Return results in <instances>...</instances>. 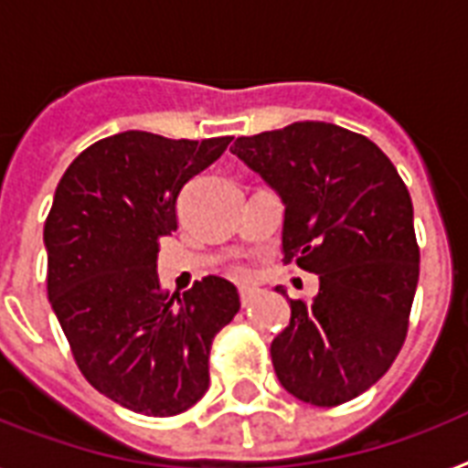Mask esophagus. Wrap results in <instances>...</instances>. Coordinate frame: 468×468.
<instances>
[{
    "mask_svg": "<svg viewBox=\"0 0 468 468\" xmlns=\"http://www.w3.org/2000/svg\"><path fill=\"white\" fill-rule=\"evenodd\" d=\"M255 289H240V303L242 306H250V301L255 299Z\"/></svg>",
    "mask_w": 468,
    "mask_h": 468,
    "instance_id": "esophagus-1",
    "label": "esophagus"
}]
</instances>
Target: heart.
I'll use <instances>...</instances> for the list:
<instances>
[{"label":"heart","mask_w":468,"mask_h":468,"mask_svg":"<svg viewBox=\"0 0 468 468\" xmlns=\"http://www.w3.org/2000/svg\"><path fill=\"white\" fill-rule=\"evenodd\" d=\"M235 271H238V274H240V277H248V274H250V271L245 270V267H238V270H235Z\"/></svg>","instance_id":"1"}]
</instances>
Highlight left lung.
<instances>
[{"label":"left lung","instance_id":"1","mask_svg":"<svg viewBox=\"0 0 468 468\" xmlns=\"http://www.w3.org/2000/svg\"><path fill=\"white\" fill-rule=\"evenodd\" d=\"M230 153L284 204V262L320 279L313 301L289 299L292 320L270 349L277 378L311 406L347 403L406 340L420 274L406 184L369 138L323 121L242 135Z\"/></svg>","mask_w":468,"mask_h":468}]
</instances>
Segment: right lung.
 Segmentation results:
<instances>
[{
    "label": "right lung",
    "instance_id": "obj_1",
    "mask_svg": "<svg viewBox=\"0 0 468 468\" xmlns=\"http://www.w3.org/2000/svg\"><path fill=\"white\" fill-rule=\"evenodd\" d=\"M230 141L109 135L55 189L43 228L48 299L84 378L133 413L169 418L194 406L208 388L213 337L240 311L228 279L204 277L182 296L157 279L179 191Z\"/></svg>",
    "mask_w": 468,
    "mask_h": 468
}]
</instances>
